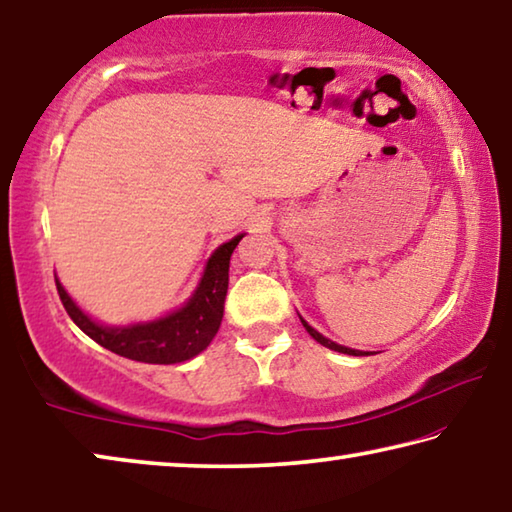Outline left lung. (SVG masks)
I'll return each instance as SVG.
<instances>
[{
    "mask_svg": "<svg viewBox=\"0 0 512 512\" xmlns=\"http://www.w3.org/2000/svg\"><path fill=\"white\" fill-rule=\"evenodd\" d=\"M299 320H301V324H304V329H306L308 333H311V338L320 342V345L329 347V349H333V351H340V354H349V356H370V351H358V349H351V347H342V345H338V342H333V340H329V338H324V335H322L320 331H315L313 326L308 324L301 315H299Z\"/></svg>",
    "mask_w": 512,
    "mask_h": 512,
    "instance_id": "1",
    "label": "left lung"
}]
</instances>
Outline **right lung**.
<instances>
[{"label":"right lung","instance_id":"add662e5","mask_svg":"<svg viewBox=\"0 0 512 512\" xmlns=\"http://www.w3.org/2000/svg\"><path fill=\"white\" fill-rule=\"evenodd\" d=\"M245 238V233H238L236 238L217 247L211 258L206 261L204 274L197 283V288L188 297L186 304L177 311L149 322H133L124 326L99 324L92 317L81 311L63 283L56 276V288L67 315L79 329L90 335L97 345L113 351L117 356L138 360V363L154 365H174L183 360L195 358L208 345H211L217 329L222 324L224 315V297L229 288V261L233 249Z\"/></svg>","mask_w":512,"mask_h":512}]
</instances>
